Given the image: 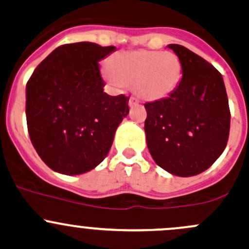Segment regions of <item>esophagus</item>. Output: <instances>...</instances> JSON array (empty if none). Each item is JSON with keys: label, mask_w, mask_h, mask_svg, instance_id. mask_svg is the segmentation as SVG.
I'll return each mask as SVG.
<instances>
[{"label": "esophagus", "mask_w": 249, "mask_h": 249, "mask_svg": "<svg viewBox=\"0 0 249 249\" xmlns=\"http://www.w3.org/2000/svg\"><path fill=\"white\" fill-rule=\"evenodd\" d=\"M139 104H140V100L137 99V97H135V96L130 97V100H129V106L130 107H134V106H136V105H139Z\"/></svg>", "instance_id": "obj_1"}]
</instances>
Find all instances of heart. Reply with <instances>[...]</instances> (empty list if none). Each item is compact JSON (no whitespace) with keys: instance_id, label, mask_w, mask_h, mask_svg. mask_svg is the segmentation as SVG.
<instances>
[{"instance_id":"1","label":"heart","mask_w":249,"mask_h":249,"mask_svg":"<svg viewBox=\"0 0 249 249\" xmlns=\"http://www.w3.org/2000/svg\"><path fill=\"white\" fill-rule=\"evenodd\" d=\"M182 65L175 53L158 50L119 52L109 57L105 76L115 85L134 84L145 100H160L177 87Z\"/></svg>"}]
</instances>
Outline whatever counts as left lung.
<instances>
[{
  "mask_svg": "<svg viewBox=\"0 0 249 249\" xmlns=\"http://www.w3.org/2000/svg\"><path fill=\"white\" fill-rule=\"evenodd\" d=\"M182 79L167 97L144 105L147 145L161 169L180 177L207 170L225 149L230 108L220 72L179 44H169Z\"/></svg>",
  "mask_w": 249,
  "mask_h": 249,
  "instance_id": "obj_1",
  "label": "left lung"
}]
</instances>
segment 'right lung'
<instances>
[{
  "instance_id": "right-lung-1",
  "label": "right lung",
  "mask_w": 249,
  "mask_h": 249,
  "mask_svg": "<svg viewBox=\"0 0 249 249\" xmlns=\"http://www.w3.org/2000/svg\"><path fill=\"white\" fill-rule=\"evenodd\" d=\"M115 47L64 44L36 67L26 84L30 140L54 171L80 175L108 154L115 130L129 113L125 95L104 91L99 61Z\"/></svg>"
}]
</instances>
